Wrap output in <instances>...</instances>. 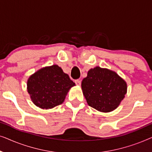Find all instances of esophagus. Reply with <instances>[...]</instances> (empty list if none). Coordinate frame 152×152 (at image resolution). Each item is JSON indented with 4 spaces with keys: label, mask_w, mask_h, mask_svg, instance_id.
Masks as SVG:
<instances>
[{
    "label": "esophagus",
    "mask_w": 152,
    "mask_h": 152,
    "mask_svg": "<svg viewBox=\"0 0 152 152\" xmlns=\"http://www.w3.org/2000/svg\"><path fill=\"white\" fill-rule=\"evenodd\" d=\"M75 84L77 85H78V86H80L81 85V80H77L75 81Z\"/></svg>",
    "instance_id": "1"
}]
</instances>
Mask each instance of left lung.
<instances>
[{"mask_svg":"<svg viewBox=\"0 0 152 152\" xmlns=\"http://www.w3.org/2000/svg\"><path fill=\"white\" fill-rule=\"evenodd\" d=\"M83 95L90 107L109 113L117 109L127 92L125 80L116 72L96 66L82 82Z\"/></svg>","mask_w":152,"mask_h":152,"instance_id":"1","label":"left lung"}]
</instances>
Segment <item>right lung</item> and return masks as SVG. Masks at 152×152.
Returning <instances> with one entry per match:
<instances>
[{"label": "right lung", "instance_id": "right-lung-1", "mask_svg": "<svg viewBox=\"0 0 152 152\" xmlns=\"http://www.w3.org/2000/svg\"><path fill=\"white\" fill-rule=\"evenodd\" d=\"M74 86L75 84L61 68L54 64L41 68L31 75L27 82V91L37 107L50 109L61 104Z\"/></svg>", "mask_w": 152, "mask_h": 152}]
</instances>
